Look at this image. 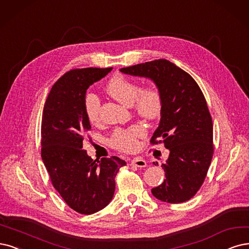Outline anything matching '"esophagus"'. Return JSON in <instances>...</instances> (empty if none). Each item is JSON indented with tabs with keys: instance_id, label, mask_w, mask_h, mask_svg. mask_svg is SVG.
I'll use <instances>...</instances> for the list:
<instances>
[{
	"instance_id": "esophagus-1",
	"label": "esophagus",
	"mask_w": 249,
	"mask_h": 249,
	"mask_svg": "<svg viewBox=\"0 0 249 249\" xmlns=\"http://www.w3.org/2000/svg\"><path fill=\"white\" fill-rule=\"evenodd\" d=\"M131 165H132V166H135V167L142 168V167L146 166V162L142 158H134V159L131 160Z\"/></svg>"
}]
</instances>
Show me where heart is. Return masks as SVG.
<instances>
[{
    "label": "heart",
    "instance_id": "1",
    "mask_svg": "<svg viewBox=\"0 0 249 249\" xmlns=\"http://www.w3.org/2000/svg\"><path fill=\"white\" fill-rule=\"evenodd\" d=\"M107 93L125 106H132L134 112L145 120L157 119L162 110V94L156 85L141 89L136 82L122 75H115L106 85ZM85 113L91 124L99 122L100 100L94 93H88L84 100ZM145 133L142 125L133 124L127 128H118L109 137L114 149L131 153L139 148V139Z\"/></svg>",
    "mask_w": 249,
    "mask_h": 249
}]
</instances>
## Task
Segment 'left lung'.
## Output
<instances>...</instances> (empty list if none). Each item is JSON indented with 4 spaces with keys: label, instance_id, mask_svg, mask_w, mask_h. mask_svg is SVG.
Segmentation results:
<instances>
[{
    "label": "left lung",
    "instance_id": "obj_1",
    "mask_svg": "<svg viewBox=\"0 0 249 249\" xmlns=\"http://www.w3.org/2000/svg\"><path fill=\"white\" fill-rule=\"evenodd\" d=\"M120 71L153 80L162 94L160 124L151 143L164 142L170 153L161 165L166 179L152 189V194L167 203L190 200L204 182L213 156V119L200 87L187 71L167 59Z\"/></svg>",
    "mask_w": 249,
    "mask_h": 249
}]
</instances>
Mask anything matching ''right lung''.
Masks as SVG:
<instances>
[{"instance_id": "obj_1", "label": "right lung", "mask_w": 249, "mask_h": 249, "mask_svg": "<svg viewBox=\"0 0 249 249\" xmlns=\"http://www.w3.org/2000/svg\"><path fill=\"white\" fill-rule=\"evenodd\" d=\"M113 68L76 69L52 86L43 109L41 156L51 182L64 202L81 214H92L113 199L118 157L93 160L82 150L91 125L85 113L86 90Z\"/></svg>"}]
</instances>
